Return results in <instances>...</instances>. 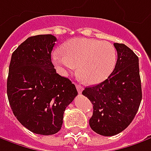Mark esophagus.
<instances>
[{"label": "esophagus", "mask_w": 151, "mask_h": 151, "mask_svg": "<svg viewBox=\"0 0 151 151\" xmlns=\"http://www.w3.org/2000/svg\"><path fill=\"white\" fill-rule=\"evenodd\" d=\"M76 88H77V90H78V92L79 94H80L83 90V88L82 85H80V84H78V83H76Z\"/></svg>", "instance_id": "esophagus-1"}]
</instances>
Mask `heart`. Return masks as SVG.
Returning <instances> with one entry per match:
<instances>
[{
	"label": "heart",
	"instance_id": "b5f03b06",
	"mask_svg": "<svg viewBox=\"0 0 151 151\" xmlns=\"http://www.w3.org/2000/svg\"><path fill=\"white\" fill-rule=\"evenodd\" d=\"M53 52L51 60L64 76L75 71L85 83L97 84L113 72L116 61L114 46L107 41L89 38H73Z\"/></svg>",
	"mask_w": 151,
	"mask_h": 151
}]
</instances>
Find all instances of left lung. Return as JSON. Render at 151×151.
Segmentation results:
<instances>
[{
    "instance_id": "1",
    "label": "left lung",
    "mask_w": 151,
    "mask_h": 151,
    "mask_svg": "<svg viewBox=\"0 0 151 151\" xmlns=\"http://www.w3.org/2000/svg\"><path fill=\"white\" fill-rule=\"evenodd\" d=\"M114 46L117 60L113 72L105 81L82 92L93 105L89 126L103 136H113L127 128L142 100L139 57L124 44L114 43Z\"/></svg>"
}]
</instances>
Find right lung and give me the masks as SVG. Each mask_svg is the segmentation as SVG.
<instances>
[{
    "instance_id": "right-lung-1",
    "label": "right lung",
    "mask_w": 151,
    "mask_h": 151,
    "mask_svg": "<svg viewBox=\"0 0 151 151\" xmlns=\"http://www.w3.org/2000/svg\"><path fill=\"white\" fill-rule=\"evenodd\" d=\"M56 38L40 35L28 38L12 55L6 93L12 112L29 131L56 134L64 111L78 91L68 78L56 73L51 50Z\"/></svg>"
}]
</instances>
